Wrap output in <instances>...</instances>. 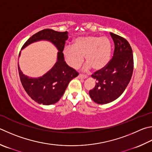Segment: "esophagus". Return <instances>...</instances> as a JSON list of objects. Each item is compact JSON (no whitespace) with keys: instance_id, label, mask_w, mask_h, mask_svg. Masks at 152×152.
<instances>
[{"instance_id":"obj_1","label":"esophagus","mask_w":152,"mask_h":152,"mask_svg":"<svg viewBox=\"0 0 152 152\" xmlns=\"http://www.w3.org/2000/svg\"><path fill=\"white\" fill-rule=\"evenodd\" d=\"M87 75H84V74H80L78 75V78H83V79H85L87 78Z\"/></svg>"}]
</instances>
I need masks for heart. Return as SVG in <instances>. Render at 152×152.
<instances>
[{"instance_id": "obj_1", "label": "heart", "mask_w": 152, "mask_h": 152, "mask_svg": "<svg viewBox=\"0 0 152 152\" xmlns=\"http://www.w3.org/2000/svg\"><path fill=\"white\" fill-rule=\"evenodd\" d=\"M111 52L112 44L109 38L98 36L78 38L73 46H67L64 49V55L71 67L78 68L85 56L88 63L85 68L91 66L95 70H101L108 64Z\"/></svg>"}]
</instances>
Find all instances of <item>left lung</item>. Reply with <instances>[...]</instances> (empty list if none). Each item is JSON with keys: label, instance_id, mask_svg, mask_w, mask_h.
I'll list each match as a JSON object with an SVG mask.
<instances>
[{"label": "left lung", "instance_id": "8db88e82", "mask_svg": "<svg viewBox=\"0 0 152 152\" xmlns=\"http://www.w3.org/2000/svg\"><path fill=\"white\" fill-rule=\"evenodd\" d=\"M110 34L114 42L113 57L104 68L92 74L96 82L89 91L92 100L99 104L110 103L120 97L130 81L134 70L133 53L129 42L120 36Z\"/></svg>", "mask_w": 152, "mask_h": 152}]
</instances>
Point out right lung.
<instances>
[{"instance_id":"right-lung-1","label":"right lung","mask_w":152,"mask_h":152,"mask_svg":"<svg viewBox=\"0 0 152 152\" xmlns=\"http://www.w3.org/2000/svg\"><path fill=\"white\" fill-rule=\"evenodd\" d=\"M68 38L67 31L58 32L46 28L32 35L23 46L24 48L32 42L46 40L53 43L59 51L56 64L40 78H29L25 76L18 64L19 76L24 89L36 102L43 105L56 103L64 94L69 82L78 75V72L69 66L64 61L62 51Z\"/></svg>"}]
</instances>
